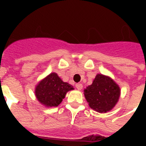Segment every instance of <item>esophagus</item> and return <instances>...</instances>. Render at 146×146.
Returning a JSON list of instances; mask_svg holds the SVG:
<instances>
[{
	"label": "esophagus",
	"instance_id": "obj_1",
	"mask_svg": "<svg viewBox=\"0 0 146 146\" xmlns=\"http://www.w3.org/2000/svg\"><path fill=\"white\" fill-rule=\"evenodd\" d=\"M76 88L78 90H81V89H82V83H76Z\"/></svg>",
	"mask_w": 146,
	"mask_h": 146
}]
</instances>
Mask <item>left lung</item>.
<instances>
[{
    "label": "left lung",
    "mask_w": 146,
    "mask_h": 146,
    "mask_svg": "<svg viewBox=\"0 0 146 146\" xmlns=\"http://www.w3.org/2000/svg\"><path fill=\"white\" fill-rule=\"evenodd\" d=\"M84 96L92 109L99 113H106L118 102L120 89L109 76L97 74L92 84L84 90Z\"/></svg>",
    "instance_id": "1"
}]
</instances>
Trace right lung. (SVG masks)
<instances>
[{
  "label": "right lung",
  "mask_w": 146,
  "mask_h": 146,
  "mask_svg": "<svg viewBox=\"0 0 146 146\" xmlns=\"http://www.w3.org/2000/svg\"><path fill=\"white\" fill-rule=\"evenodd\" d=\"M74 89L73 86L64 82L56 73H50L40 81L35 90L38 101L45 107H57L63 101L67 92Z\"/></svg>",
  "instance_id": "right-lung-1"
}]
</instances>
